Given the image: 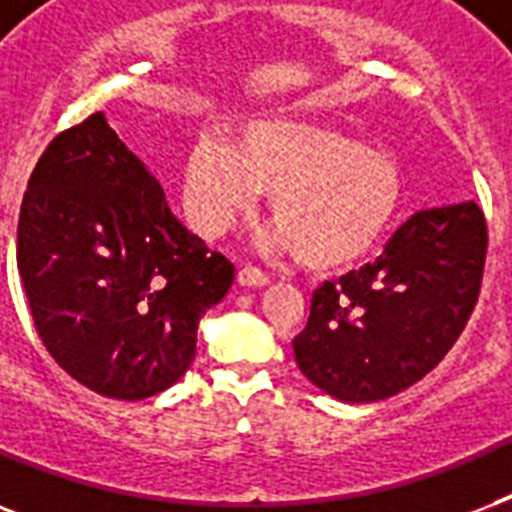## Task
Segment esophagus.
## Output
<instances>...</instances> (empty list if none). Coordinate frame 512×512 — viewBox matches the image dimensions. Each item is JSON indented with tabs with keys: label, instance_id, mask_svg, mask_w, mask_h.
Here are the masks:
<instances>
[{
	"label": "esophagus",
	"instance_id": "1",
	"mask_svg": "<svg viewBox=\"0 0 512 512\" xmlns=\"http://www.w3.org/2000/svg\"><path fill=\"white\" fill-rule=\"evenodd\" d=\"M268 281H271V276L265 271H260L257 265H244V268H239L241 287H265Z\"/></svg>",
	"mask_w": 512,
	"mask_h": 512
}]
</instances>
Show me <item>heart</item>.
<instances>
[{"label":"heart","instance_id":"obj_1","mask_svg":"<svg viewBox=\"0 0 512 512\" xmlns=\"http://www.w3.org/2000/svg\"><path fill=\"white\" fill-rule=\"evenodd\" d=\"M271 193L279 231L273 247L297 249L311 271H342L369 257L388 233L401 201V180L388 156L316 122L268 119L247 124L225 143L204 135L183 170V199L207 236Z\"/></svg>","mask_w":512,"mask_h":512}]
</instances>
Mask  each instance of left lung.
Instances as JSON below:
<instances>
[{
    "mask_svg": "<svg viewBox=\"0 0 512 512\" xmlns=\"http://www.w3.org/2000/svg\"><path fill=\"white\" fill-rule=\"evenodd\" d=\"M486 217L476 201L422 209L374 263L324 281L292 340L300 372L329 396L369 404L422 380L478 303Z\"/></svg>",
    "mask_w": 512,
    "mask_h": 512,
    "instance_id": "obj_1",
    "label": "left lung"
}]
</instances>
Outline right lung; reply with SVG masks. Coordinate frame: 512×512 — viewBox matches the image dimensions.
<instances>
[{
    "mask_svg": "<svg viewBox=\"0 0 512 512\" xmlns=\"http://www.w3.org/2000/svg\"><path fill=\"white\" fill-rule=\"evenodd\" d=\"M18 273L50 356L124 401L183 377L199 319L233 284L231 260L185 231L100 111L55 135L28 177Z\"/></svg>",
    "mask_w": 512,
    "mask_h": 512,
    "instance_id": "obj_1",
    "label": "right lung"
}]
</instances>
